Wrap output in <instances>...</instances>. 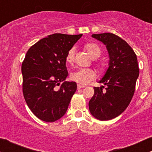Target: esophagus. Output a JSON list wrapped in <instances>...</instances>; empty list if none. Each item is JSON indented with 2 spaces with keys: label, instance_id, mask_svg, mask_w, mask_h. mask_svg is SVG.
<instances>
[{
  "label": "esophagus",
  "instance_id": "esophagus-1",
  "mask_svg": "<svg viewBox=\"0 0 152 152\" xmlns=\"http://www.w3.org/2000/svg\"><path fill=\"white\" fill-rule=\"evenodd\" d=\"M86 86L83 85H80V84H77V88L80 89V88H85Z\"/></svg>",
  "mask_w": 152,
  "mask_h": 152
}]
</instances>
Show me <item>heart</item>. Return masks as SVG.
<instances>
[{
	"mask_svg": "<svg viewBox=\"0 0 152 152\" xmlns=\"http://www.w3.org/2000/svg\"><path fill=\"white\" fill-rule=\"evenodd\" d=\"M85 50L87 51L88 54L92 58H97L102 54V50L98 45L95 43H87L85 45ZM75 58V49L72 48L69 50L68 53L66 57V61L68 64H72ZM99 69L102 71L104 70V65L103 64H98ZM70 77L75 82L81 85H86L91 80H93L96 77V72L93 69L85 68V69H78L75 71L71 73Z\"/></svg>",
	"mask_w": 152,
	"mask_h": 152,
	"instance_id": "b5f03b06",
	"label": "heart"
}]
</instances>
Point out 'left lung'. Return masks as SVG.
<instances>
[{"mask_svg":"<svg viewBox=\"0 0 152 152\" xmlns=\"http://www.w3.org/2000/svg\"><path fill=\"white\" fill-rule=\"evenodd\" d=\"M102 42L109 54V66L99 83L107 86L94 87V94L88 103L94 118L107 121L118 116L126 110L135 90L139 76L136 54L130 46L118 36L110 33L93 34Z\"/></svg>","mask_w":152,"mask_h":152,"instance_id":"left-lung-1","label":"left lung"}]
</instances>
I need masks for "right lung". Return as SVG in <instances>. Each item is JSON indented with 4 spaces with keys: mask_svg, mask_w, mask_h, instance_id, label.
I'll return each mask as SVG.
<instances>
[{
    "mask_svg": "<svg viewBox=\"0 0 152 152\" xmlns=\"http://www.w3.org/2000/svg\"><path fill=\"white\" fill-rule=\"evenodd\" d=\"M82 34H54L30 48L22 64L23 92L30 110L38 118L53 122L66 112L77 90L68 76L66 57Z\"/></svg>",
    "mask_w": 152,
    "mask_h": 152,
    "instance_id": "obj_1",
    "label": "right lung"
}]
</instances>
